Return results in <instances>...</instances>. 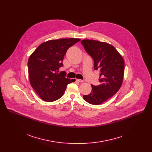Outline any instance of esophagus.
Returning <instances> with one entry per match:
<instances>
[{"mask_svg":"<svg viewBox=\"0 0 152 152\" xmlns=\"http://www.w3.org/2000/svg\"><path fill=\"white\" fill-rule=\"evenodd\" d=\"M77 81L79 82H80V83L83 82V80H81V79H77Z\"/></svg>","mask_w":152,"mask_h":152,"instance_id":"1","label":"esophagus"}]
</instances>
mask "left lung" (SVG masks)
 I'll use <instances>...</instances> for the list:
<instances>
[{"label":"left lung","mask_w":152,"mask_h":152,"mask_svg":"<svg viewBox=\"0 0 152 152\" xmlns=\"http://www.w3.org/2000/svg\"><path fill=\"white\" fill-rule=\"evenodd\" d=\"M81 43L93 58L94 70H100V85H91V92L88 95H84L83 98L90 104H100L120 88L124 72V59L113 45L106 42L83 39Z\"/></svg>","instance_id":"left-lung-1"}]
</instances>
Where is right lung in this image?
Returning <instances> with one entry per match:
<instances>
[{"label":"right lung","instance_id":"right-lung-1","mask_svg":"<svg viewBox=\"0 0 152 152\" xmlns=\"http://www.w3.org/2000/svg\"><path fill=\"white\" fill-rule=\"evenodd\" d=\"M80 41L79 38H61L44 42L35 50L28 59L30 83L43 100L53 102L64 94L69 83L75 79L65 77L59 72L68 49Z\"/></svg>","mask_w":152,"mask_h":152}]
</instances>
